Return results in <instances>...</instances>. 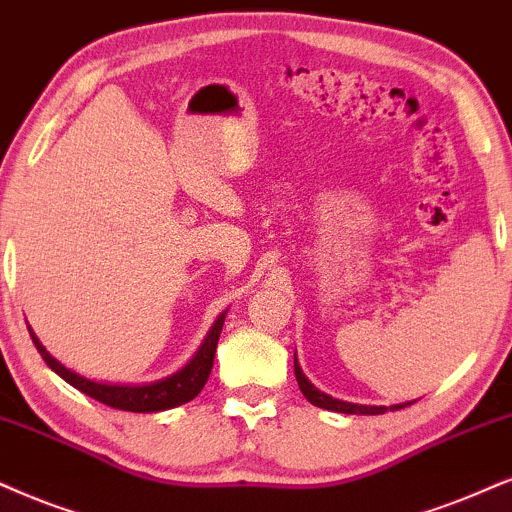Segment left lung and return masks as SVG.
<instances>
[{
    "label": "left lung",
    "instance_id": "left-lung-1",
    "mask_svg": "<svg viewBox=\"0 0 512 512\" xmlns=\"http://www.w3.org/2000/svg\"><path fill=\"white\" fill-rule=\"evenodd\" d=\"M295 378H297V385H300V390L304 397H307L309 404L319 406V409H326V411H335V413H352V416H380V413H385V411H397V409H404V406L413 404V401H406V404H394L387 409V406H366V404H352V401L335 399V397H331V394L321 392L319 387H314L312 383H309V378L302 373L300 364H297V352H295Z\"/></svg>",
    "mask_w": 512,
    "mask_h": 512
}]
</instances>
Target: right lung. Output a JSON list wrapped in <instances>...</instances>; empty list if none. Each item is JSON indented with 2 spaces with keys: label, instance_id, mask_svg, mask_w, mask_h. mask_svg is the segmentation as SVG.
Listing matches in <instances>:
<instances>
[{
  "label": "right lung",
  "instance_id": "1",
  "mask_svg": "<svg viewBox=\"0 0 512 512\" xmlns=\"http://www.w3.org/2000/svg\"><path fill=\"white\" fill-rule=\"evenodd\" d=\"M226 312H229V309H224V312L217 316L215 323L210 326L208 335H205V340L200 342L198 352L193 354V357L186 361L179 371L165 375V378L160 380H151V383H106V380L84 378V375L70 371L68 366H63L61 361L51 357L47 347H44L40 338L32 333L30 326L28 331L32 335V342H35L37 352H40L42 359L47 361V366L54 373L61 375L68 385H73L75 390H80L87 394V397H92L96 401H101V404L113 406V409H120V411L158 413V411L174 409V406H181L186 404V401H191L193 397H198L200 390H203L205 383H208Z\"/></svg>",
  "mask_w": 512,
  "mask_h": 512
}]
</instances>
